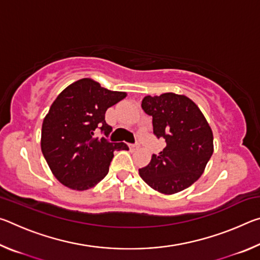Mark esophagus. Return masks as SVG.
<instances>
[{"mask_svg":"<svg viewBox=\"0 0 260 260\" xmlns=\"http://www.w3.org/2000/svg\"><path fill=\"white\" fill-rule=\"evenodd\" d=\"M129 148L132 150H136V149L140 148V144L139 143H135V144H129Z\"/></svg>","mask_w":260,"mask_h":260,"instance_id":"esophagus-1","label":"esophagus"}]
</instances>
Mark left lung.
Segmentation results:
<instances>
[{
    "label": "left lung",
    "mask_w": 260,
    "mask_h": 260,
    "mask_svg": "<svg viewBox=\"0 0 260 260\" xmlns=\"http://www.w3.org/2000/svg\"><path fill=\"white\" fill-rule=\"evenodd\" d=\"M141 107L152 117L153 133L166 146L139 170L149 187L173 195L190 187L203 174L213 153V133L196 103L186 95H147Z\"/></svg>",
    "instance_id": "8db88e82"
}]
</instances>
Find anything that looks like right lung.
Masks as SVG:
<instances>
[{"label": "right lung", "instance_id": "right-lung-1", "mask_svg": "<svg viewBox=\"0 0 260 260\" xmlns=\"http://www.w3.org/2000/svg\"><path fill=\"white\" fill-rule=\"evenodd\" d=\"M126 96L83 78L52 102L42 122L41 150L51 173L65 187L77 191L95 187L108 174L113 151L128 150L124 142L94 136L98 127L105 135L112 131L105 112Z\"/></svg>", "mask_w": 260, "mask_h": 260}]
</instances>
